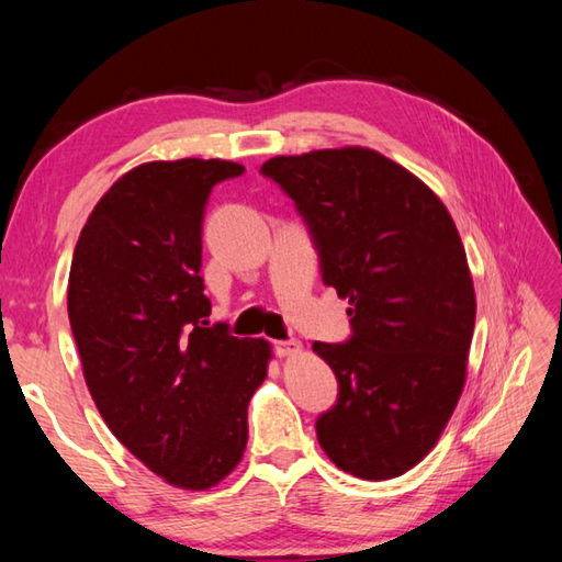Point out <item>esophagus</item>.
I'll list each match as a JSON object with an SVG mask.
<instances>
[{
  "instance_id": "34e87169",
  "label": "esophagus",
  "mask_w": 562,
  "mask_h": 562,
  "mask_svg": "<svg viewBox=\"0 0 562 562\" xmlns=\"http://www.w3.org/2000/svg\"><path fill=\"white\" fill-rule=\"evenodd\" d=\"M300 352H302V342L300 340L274 342V355H280V357H290V355H300Z\"/></svg>"
}]
</instances>
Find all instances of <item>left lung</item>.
<instances>
[{
	"label": "left lung",
	"instance_id": "8db88e82",
	"mask_svg": "<svg viewBox=\"0 0 562 562\" xmlns=\"http://www.w3.org/2000/svg\"><path fill=\"white\" fill-rule=\"evenodd\" d=\"M260 173L294 200L321 278L350 300V340L314 342L338 379L318 445L357 479H396L437 445L463 391L475 292L457 224L374 149L274 157Z\"/></svg>",
	"mask_w": 562,
	"mask_h": 562
}]
</instances>
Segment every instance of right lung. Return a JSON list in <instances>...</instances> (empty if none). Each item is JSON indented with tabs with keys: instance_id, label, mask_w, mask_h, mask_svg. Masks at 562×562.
<instances>
[{
	"instance_id": "add662e5",
	"label": "right lung",
	"mask_w": 562,
	"mask_h": 562,
	"mask_svg": "<svg viewBox=\"0 0 562 562\" xmlns=\"http://www.w3.org/2000/svg\"><path fill=\"white\" fill-rule=\"evenodd\" d=\"M241 173L222 159L135 166L89 214L69 268V326L93 403L183 491H207L241 461L248 401L272 357L268 340L207 328L202 220L212 188Z\"/></svg>"
}]
</instances>
